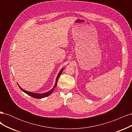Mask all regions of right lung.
Instances as JSON below:
<instances>
[{
  "instance_id": "add662e5",
  "label": "right lung",
  "mask_w": 132,
  "mask_h": 132,
  "mask_svg": "<svg viewBox=\"0 0 132 132\" xmlns=\"http://www.w3.org/2000/svg\"><path fill=\"white\" fill-rule=\"evenodd\" d=\"M63 69H64L63 68V69H62L61 70V71H59V74H58V76H57V77L56 80H55V84H54V85L53 87L52 88V89L51 90H50L49 91L47 92V93H43V94H36V93H31V92H29V91H26V90H23V89H22L21 87L18 84V85L19 87H20V89L22 91L24 92L25 93H26V94H27L28 95H30V96H31V97H32L35 98H42L46 97L48 96H49L50 95H51V94H52V92L53 91L54 89H55V87H56V86H57V82H58V79H59V77H60V75H61V74H62V71H63Z\"/></svg>"
}]
</instances>
